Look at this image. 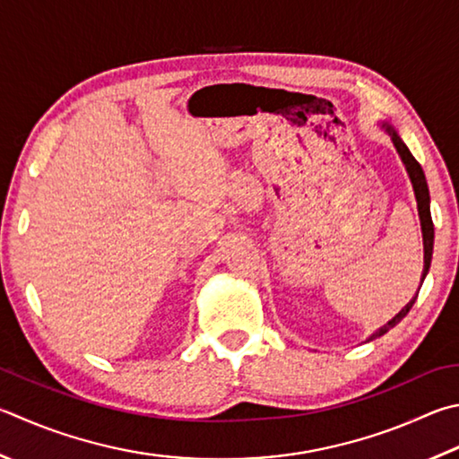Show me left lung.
Returning a JSON list of instances; mask_svg holds the SVG:
<instances>
[{"label":"left lung","mask_w":459,"mask_h":459,"mask_svg":"<svg viewBox=\"0 0 459 459\" xmlns=\"http://www.w3.org/2000/svg\"><path fill=\"white\" fill-rule=\"evenodd\" d=\"M379 126L387 132L391 136V143H394L395 150L399 158H402V162L407 170V177L411 180V186H413V195H415V201H418V214H420V222H421V237H423V273H421V282L426 279V274L429 271V264H431V253H433V222H431V212H429V188H428V180H426V174H423L420 162L415 160L413 154L410 152V148L405 146V143L402 140V136L397 134V130L391 126L389 122H379ZM421 287V285H420ZM418 297V295H415ZM415 297L411 299L410 303H407L402 311H399L394 319L387 321L383 327H379L375 333L368 337V341L377 339L381 335H385L389 329H394L395 325L403 319V316L410 313V309L415 303Z\"/></svg>","instance_id":"left-lung-1"}]
</instances>
